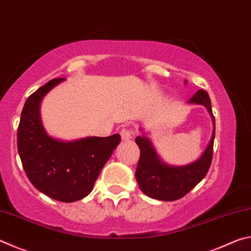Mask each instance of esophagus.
I'll list each match as a JSON object with an SVG mask.
<instances>
[{
    "label": "esophagus",
    "instance_id": "esophagus-1",
    "mask_svg": "<svg viewBox=\"0 0 251 251\" xmlns=\"http://www.w3.org/2000/svg\"><path fill=\"white\" fill-rule=\"evenodd\" d=\"M121 136L123 141H129L134 136V129L130 128V127H125L121 130Z\"/></svg>",
    "mask_w": 251,
    "mask_h": 251
}]
</instances>
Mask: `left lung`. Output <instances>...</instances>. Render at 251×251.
Returning a JSON list of instances; mask_svg holds the SVG:
<instances>
[{"label":"left lung","mask_w":251,"mask_h":251,"mask_svg":"<svg viewBox=\"0 0 251 251\" xmlns=\"http://www.w3.org/2000/svg\"><path fill=\"white\" fill-rule=\"evenodd\" d=\"M190 101L206 106L214 120V133L210 143L197 161L184 167L168 166L159 160L151 143L146 137L138 136L135 139L141 151L135 176L139 188L151 198L164 201H177L201 182L209 171L215 139V116L212 114L211 101L208 93L203 90H199Z\"/></svg>","instance_id":"obj_1"}]
</instances>
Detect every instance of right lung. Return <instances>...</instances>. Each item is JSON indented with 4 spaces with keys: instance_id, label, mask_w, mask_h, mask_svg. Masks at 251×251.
<instances>
[{
    "instance_id": "obj_1",
    "label": "right lung",
    "mask_w": 251,
    "mask_h": 251,
    "mask_svg": "<svg viewBox=\"0 0 251 251\" xmlns=\"http://www.w3.org/2000/svg\"><path fill=\"white\" fill-rule=\"evenodd\" d=\"M64 78H53L27 97L18 127V151L29 181L46 196L63 202L86 197L121 135L64 143L50 138L40 120L44 95Z\"/></svg>"
}]
</instances>
